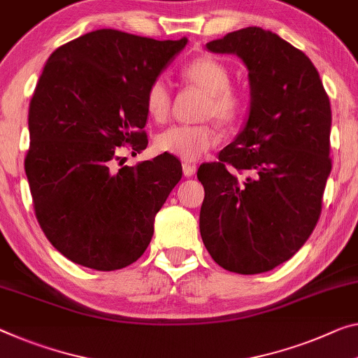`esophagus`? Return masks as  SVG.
<instances>
[{
    "label": "esophagus",
    "instance_id": "obj_1",
    "mask_svg": "<svg viewBox=\"0 0 358 358\" xmlns=\"http://www.w3.org/2000/svg\"><path fill=\"white\" fill-rule=\"evenodd\" d=\"M182 173H184L185 178H192V176L195 174V166H192V164L184 163V164H182Z\"/></svg>",
    "mask_w": 358,
    "mask_h": 358
}]
</instances>
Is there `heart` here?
I'll return each mask as SVG.
<instances>
[{"label":"heart","instance_id":"heart-1","mask_svg":"<svg viewBox=\"0 0 358 358\" xmlns=\"http://www.w3.org/2000/svg\"><path fill=\"white\" fill-rule=\"evenodd\" d=\"M182 76L208 94L206 117L232 122L240 108V99L230 90V73L225 65L213 57H198L187 64ZM145 110L155 122H164L171 108V96L162 78L152 81L145 91ZM217 129L211 124H174L157 137V148L184 162H196L217 145Z\"/></svg>","mask_w":358,"mask_h":358}]
</instances>
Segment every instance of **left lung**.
Listing matches in <instances>:
<instances>
[{
    "label": "left lung",
    "mask_w": 358,
    "mask_h": 358,
    "mask_svg": "<svg viewBox=\"0 0 358 358\" xmlns=\"http://www.w3.org/2000/svg\"><path fill=\"white\" fill-rule=\"evenodd\" d=\"M235 54L248 70V120L219 160L203 163L200 234L225 271H272L315 229L331 171V107L304 52L259 27L206 43Z\"/></svg>",
    "instance_id": "8db88e82"
}]
</instances>
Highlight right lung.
Segmentation results:
<instances>
[{
    "label": "right lung",
    "instance_id": "1",
    "mask_svg": "<svg viewBox=\"0 0 358 358\" xmlns=\"http://www.w3.org/2000/svg\"><path fill=\"white\" fill-rule=\"evenodd\" d=\"M185 45L102 29L49 56L30 102L25 174L43 232L75 264L117 271L150 243L182 166L169 153L112 164L118 147H147L145 91Z\"/></svg>",
    "mask_w": 358,
    "mask_h": 358
}]
</instances>
